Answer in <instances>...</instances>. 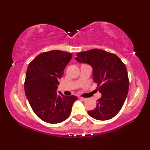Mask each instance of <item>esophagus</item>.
<instances>
[{
	"mask_svg": "<svg viewBox=\"0 0 150 150\" xmlns=\"http://www.w3.org/2000/svg\"><path fill=\"white\" fill-rule=\"evenodd\" d=\"M79 98H80V99H81V100H82V101H86V100H87V98H84V97H79Z\"/></svg>",
	"mask_w": 150,
	"mask_h": 150,
	"instance_id": "obj_1",
	"label": "esophagus"
}]
</instances>
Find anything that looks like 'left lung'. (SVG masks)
<instances>
[{"label":"left lung","mask_w":150,"mask_h":150,"mask_svg":"<svg viewBox=\"0 0 150 150\" xmlns=\"http://www.w3.org/2000/svg\"><path fill=\"white\" fill-rule=\"evenodd\" d=\"M75 59L92 67L93 81L102 93L95 109L88 113L98 120L112 119L121 110L128 93L129 79L125 64L116 55L99 49L78 53Z\"/></svg>","instance_id":"obj_1"}]
</instances>
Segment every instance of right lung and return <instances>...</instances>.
<instances>
[{
	"label": "right lung",
	"mask_w": 150,
	"mask_h": 150,
	"mask_svg": "<svg viewBox=\"0 0 150 150\" xmlns=\"http://www.w3.org/2000/svg\"><path fill=\"white\" fill-rule=\"evenodd\" d=\"M71 58V53L52 50L39 54L28 66L25 93L34 113L44 122L57 124L65 120L77 100L75 95L64 96L57 92L59 79Z\"/></svg>",
	"instance_id": "1"
}]
</instances>
